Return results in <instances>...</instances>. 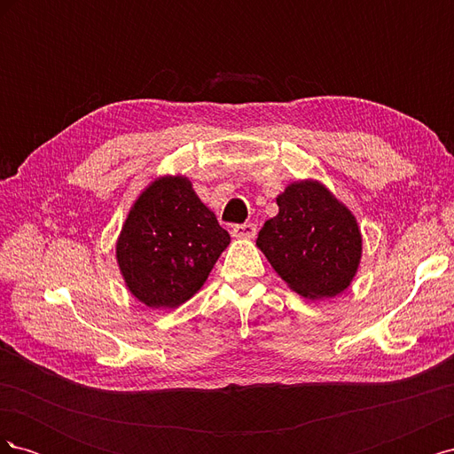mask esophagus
<instances>
[{
	"instance_id": "obj_1",
	"label": "esophagus",
	"mask_w": 454,
	"mask_h": 454,
	"mask_svg": "<svg viewBox=\"0 0 454 454\" xmlns=\"http://www.w3.org/2000/svg\"><path fill=\"white\" fill-rule=\"evenodd\" d=\"M257 232V227L254 223H244V225H235L231 231V235L235 239H254Z\"/></svg>"
}]
</instances>
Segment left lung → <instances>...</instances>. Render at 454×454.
Segmentation results:
<instances>
[{
  "label": "left lung",
  "mask_w": 454,
  "mask_h": 454,
  "mask_svg": "<svg viewBox=\"0 0 454 454\" xmlns=\"http://www.w3.org/2000/svg\"><path fill=\"white\" fill-rule=\"evenodd\" d=\"M278 214L259 231L257 248L292 292L318 301L342 294L360 269L358 219L322 182L305 177L277 197Z\"/></svg>",
  "instance_id": "obj_1"
}]
</instances>
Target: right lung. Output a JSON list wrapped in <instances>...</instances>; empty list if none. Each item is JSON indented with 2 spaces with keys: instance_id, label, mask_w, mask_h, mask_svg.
Segmentation results:
<instances>
[{
  "instance_id": "right-lung-1",
  "label": "right lung",
  "mask_w": 454,
  "mask_h": 454,
  "mask_svg": "<svg viewBox=\"0 0 454 454\" xmlns=\"http://www.w3.org/2000/svg\"><path fill=\"white\" fill-rule=\"evenodd\" d=\"M231 244L215 214L182 174L149 182L130 206L115 242L127 290L149 309H176L193 297Z\"/></svg>"
}]
</instances>
